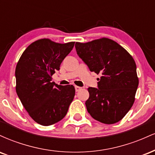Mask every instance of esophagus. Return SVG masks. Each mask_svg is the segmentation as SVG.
I'll list each match as a JSON object with an SVG mask.
<instances>
[{
	"label": "esophagus",
	"instance_id": "esophagus-1",
	"mask_svg": "<svg viewBox=\"0 0 155 155\" xmlns=\"http://www.w3.org/2000/svg\"><path fill=\"white\" fill-rule=\"evenodd\" d=\"M81 87H80L75 86V90H76V92H78V91H79V90H81Z\"/></svg>",
	"mask_w": 155,
	"mask_h": 155
}]
</instances>
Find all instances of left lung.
Wrapping results in <instances>:
<instances>
[{
  "mask_svg": "<svg viewBox=\"0 0 155 155\" xmlns=\"http://www.w3.org/2000/svg\"><path fill=\"white\" fill-rule=\"evenodd\" d=\"M78 56L90 71L101 74L97 88L89 87L87 110L95 120L114 124L132 107L138 86L136 65L120 44L103 38L87 43L76 42Z\"/></svg>",
  "mask_w": 155,
  "mask_h": 155,
  "instance_id": "8db88e82",
  "label": "left lung"
}]
</instances>
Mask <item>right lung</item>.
Wrapping results in <instances>:
<instances>
[{
    "instance_id": "1",
    "label": "right lung",
    "mask_w": 155,
    "mask_h": 155,
    "mask_svg": "<svg viewBox=\"0 0 155 155\" xmlns=\"http://www.w3.org/2000/svg\"><path fill=\"white\" fill-rule=\"evenodd\" d=\"M74 43L40 39L27 48L17 64V95L31 118L41 125H51L63 119L74 100V87L51 82V76L60 70Z\"/></svg>"
}]
</instances>
